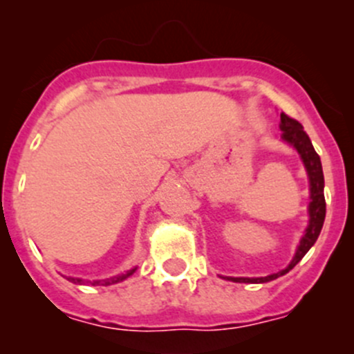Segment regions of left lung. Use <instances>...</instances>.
<instances>
[{
    "label": "left lung",
    "instance_id": "1",
    "mask_svg": "<svg viewBox=\"0 0 354 354\" xmlns=\"http://www.w3.org/2000/svg\"><path fill=\"white\" fill-rule=\"evenodd\" d=\"M279 128L283 130L281 137H283L284 142L291 144L292 147L298 151V154L301 156L303 164L306 167V173H308L310 178V202L308 212H310V224L305 231V236L299 241L298 250H296L295 259L291 260V263L281 272L272 274V276L267 277H230V281H234V283H269V281L277 279L279 276H284V274L289 272L303 257L306 255L310 248H312L313 243L319 238L320 231H322L324 219H326V197H324V171H322V162H320V157L313 149L312 142H310V137L306 135V131L303 130L301 124L296 120L289 118L286 113H281V123Z\"/></svg>",
    "mask_w": 354,
    "mask_h": 354
}]
</instances>
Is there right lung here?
Masks as SVG:
<instances>
[{
    "mask_svg": "<svg viewBox=\"0 0 354 354\" xmlns=\"http://www.w3.org/2000/svg\"><path fill=\"white\" fill-rule=\"evenodd\" d=\"M135 272V269L128 270L127 274H120V276H114V277H109V279H102V281H84V279H78V277H66L70 283H75V284H92V286H111V284H116V283H121V281H124L127 277H130L131 274Z\"/></svg>",
    "mask_w": 354,
    "mask_h": 354,
    "instance_id": "add662e5",
    "label": "right lung"
}]
</instances>
